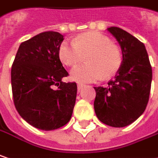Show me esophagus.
<instances>
[{"mask_svg":"<svg viewBox=\"0 0 158 158\" xmlns=\"http://www.w3.org/2000/svg\"><path fill=\"white\" fill-rule=\"evenodd\" d=\"M84 87H85V85H83V84H80V83H79V84H78V90H79V91H80V90H81L82 88H84Z\"/></svg>","mask_w":158,"mask_h":158,"instance_id":"esophagus-1","label":"esophagus"}]
</instances>
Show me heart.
<instances>
[{
	"label": "heart",
	"instance_id": "1",
	"mask_svg": "<svg viewBox=\"0 0 158 158\" xmlns=\"http://www.w3.org/2000/svg\"><path fill=\"white\" fill-rule=\"evenodd\" d=\"M87 58V63L70 71V78L79 82H93L114 76L119 70L123 56L119 46L99 32H87L74 41H63L59 47V57L67 66H74Z\"/></svg>",
	"mask_w": 158,
	"mask_h": 158
}]
</instances>
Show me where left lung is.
I'll return each instance as SVG.
<instances>
[{"label": "left lung", "instance_id": "8db88e82", "mask_svg": "<svg viewBox=\"0 0 158 158\" xmlns=\"http://www.w3.org/2000/svg\"><path fill=\"white\" fill-rule=\"evenodd\" d=\"M107 30L121 45L123 62L107 87H94V108L99 121L120 128L132 123L144 113L149 99L152 68L143 43L120 27Z\"/></svg>", "mask_w": 158, "mask_h": 158}]
</instances>
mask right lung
<instances>
[{"label":"right lung","mask_w":158,"mask_h":158,"mask_svg":"<svg viewBox=\"0 0 158 158\" xmlns=\"http://www.w3.org/2000/svg\"><path fill=\"white\" fill-rule=\"evenodd\" d=\"M63 35L46 31L21 43L11 67L14 106L35 128L52 131L69 123L77 97L75 82H62L69 73L61 64Z\"/></svg>","instance_id":"right-lung-1"}]
</instances>
